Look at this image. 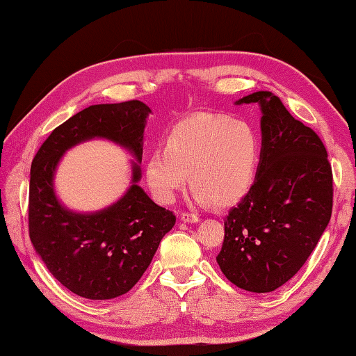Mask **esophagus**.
Here are the masks:
<instances>
[{
    "mask_svg": "<svg viewBox=\"0 0 356 356\" xmlns=\"http://www.w3.org/2000/svg\"><path fill=\"white\" fill-rule=\"evenodd\" d=\"M181 221H184V222H198L200 221V216L195 215V213L184 212L183 215H181Z\"/></svg>",
    "mask_w": 356,
    "mask_h": 356,
    "instance_id": "esophagus-1",
    "label": "esophagus"
}]
</instances>
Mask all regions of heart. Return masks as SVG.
I'll return each mask as SVG.
<instances>
[{
    "label": "heart",
    "mask_w": 356,
    "mask_h": 356,
    "mask_svg": "<svg viewBox=\"0 0 356 356\" xmlns=\"http://www.w3.org/2000/svg\"><path fill=\"white\" fill-rule=\"evenodd\" d=\"M259 156L261 138L252 122L197 113L173 126L164 146L150 152L146 183L158 202L172 204L188 173L198 204L227 207L252 188Z\"/></svg>",
    "instance_id": "b5f03b06"
}]
</instances>
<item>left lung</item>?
Returning <instances> with one entry per match:
<instances>
[{"mask_svg": "<svg viewBox=\"0 0 356 356\" xmlns=\"http://www.w3.org/2000/svg\"><path fill=\"white\" fill-rule=\"evenodd\" d=\"M261 107V156L255 183L224 220L216 263L230 282L273 292L306 263L332 216L333 178L323 141L272 92L236 104Z\"/></svg>", "mask_w": 356, "mask_h": 356, "instance_id": "left-lung-1", "label": "left lung"}]
</instances>
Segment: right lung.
Returning a JSON list of instances; mask_svg holds the SVG:
<instances>
[{
	"label": "right lung",
	"mask_w": 356,
	"mask_h": 356,
	"mask_svg": "<svg viewBox=\"0 0 356 356\" xmlns=\"http://www.w3.org/2000/svg\"><path fill=\"white\" fill-rule=\"evenodd\" d=\"M150 108L141 101L97 104L58 126L32 161L29 186V236L54 277L87 300L127 293L150 264L175 215L159 207L138 186L144 127ZM92 137H106L137 158L133 186L103 211L78 214L56 198L53 177L65 150Z\"/></svg>",
	"instance_id": "right-lung-1"
}]
</instances>
